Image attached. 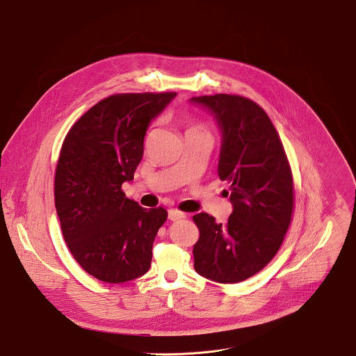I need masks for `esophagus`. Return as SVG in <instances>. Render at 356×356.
<instances>
[{
  "label": "esophagus",
  "instance_id": "esophagus-1",
  "mask_svg": "<svg viewBox=\"0 0 356 356\" xmlns=\"http://www.w3.org/2000/svg\"><path fill=\"white\" fill-rule=\"evenodd\" d=\"M168 217H169L170 220H179V219L186 218V214L181 213V211H179L177 209H170V210L168 211Z\"/></svg>",
  "mask_w": 356,
  "mask_h": 356
}]
</instances>
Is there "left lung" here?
<instances>
[{
    "mask_svg": "<svg viewBox=\"0 0 356 356\" xmlns=\"http://www.w3.org/2000/svg\"><path fill=\"white\" fill-rule=\"evenodd\" d=\"M222 131L218 175L230 187L227 223L200 213L193 245L195 271L218 283H237L261 271L282 245L294 210V181L283 143L257 103L238 95L192 97Z\"/></svg>",
    "mask_w": 356,
    "mask_h": 356,
    "instance_id": "1",
    "label": "left lung"
}]
</instances>
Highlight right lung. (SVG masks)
I'll return each instance as SVG.
<instances>
[{
    "label": "right lung",
    "instance_id": "right-lung-1",
    "mask_svg": "<svg viewBox=\"0 0 356 356\" xmlns=\"http://www.w3.org/2000/svg\"><path fill=\"white\" fill-rule=\"evenodd\" d=\"M176 92L118 93L89 111L63 139L55 169V209L63 238L82 268L123 283L146 274L168 213L126 197L152 122Z\"/></svg>",
    "mask_w": 356,
    "mask_h": 356
}]
</instances>
